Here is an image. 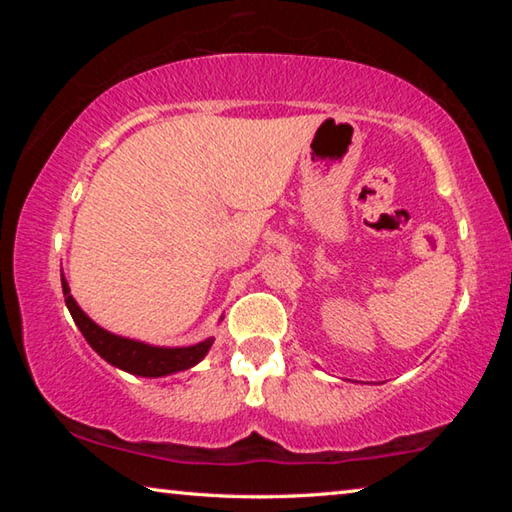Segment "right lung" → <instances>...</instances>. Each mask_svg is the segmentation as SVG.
Masks as SVG:
<instances>
[{
	"label": "right lung",
	"instance_id": "1",
	"mask_svg": "<svg viewBox=\"0 0 512 512\" xmlns=\"http://www.w3.org/2000/svg\"><path fill=\"white\" fill-rule=\"evenodd\" d=\"M63 296L69 314H72L76 327L81 329L85 341L90 343V348L97 352L101 359H106L110 366L131 372V375L164 377L171 375V372L187 370L196 366L214 343V339H205L196 345H189V348H158V345L124 339V336H117L108 332V329L99 327L79 305H76L72 293H69V284L65 277Z\"/></svg>",
	"mask_w": 512,
	"mask_h": 512
}]
</instances>
